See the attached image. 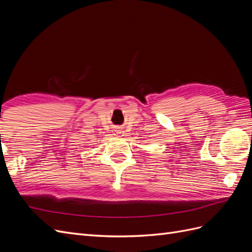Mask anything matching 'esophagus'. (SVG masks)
I'll return each instance as SVG.
<instances>
[{"mask_svg": "<svg viewBox=\"0 0 252 252\" xmlns=\"http://www.w3.org/2000/svg\"><path fill=\"white\" fill-rule=\"evenodd\" d=\"M114 131L117 132V134H120V133H122V130H121V129H117V130H114Z\"/></svg>", "mask_w": 252, "mask_h": 252, "instance_id": "1", "label": "esophagus"}]
</instances>
